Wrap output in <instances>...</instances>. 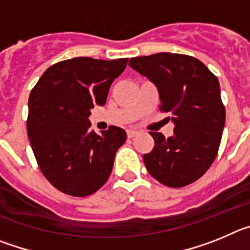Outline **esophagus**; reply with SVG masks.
Instances as JSON below:
<instances>
[{
	"label": "esophagus",
	"mask_w": 250,
	"mask_h": 250,
	"mask_svg": "<svg viewBox=\"0 0 250 250\" xmlns=\"http://www.w3.org/2000/svg\"><path fill=\"white\" fill-rule=\"evenodd\" d=\"M138 134H139V132L136 131V130H127V131H126V135H127V138H129V139L135 138Z\"/></svg>",
	"instance_id": "obj_1"
}]
</instances>
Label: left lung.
Instances as JSON below:
<instances>
[{
  "mask_svg": "<svg viewBox=\"0 0 250 250\" xmlns=\"http://www.w3.org/2000/svg\"><path fill=\"white\" fill-rule=\"evenodd\" d=\"M130 67L155 83L160 111L173 115L174 135L150 132L155 145L143 156L150 175L170 188L202 178L215 160L225 124L219 81L198 59L160 52L132 57Z\"/></svg>",
  "mask_w": 250,
  "mask_h": 250,
  "instance_id": "left-lung-1",
  "label": "left lung"
}]
</instances>
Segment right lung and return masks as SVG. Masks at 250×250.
<instances>
[{"mask_svg":"<svg viewBox=\"0 0 250 250\" xmlns=\"http://www.w3.org/2000/svg\"><path fill=\"white\" fill-rule=\"evenodd\" d=\"M126 63L127 59L63 60L50 66L31 90V147L41 173L61 193L87 196L107 182L126 132L109 126L98 135L90 129V109L106 103Z\"/></svg>","mask_w":250,"mask_h":250,"instance_id":"obj_1","label":"right lung"}]
</instances>
